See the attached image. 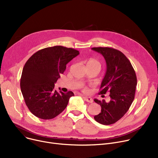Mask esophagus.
<instances>
[{
	"instance_id": "obj_1",
	"label": "esophagus",
	"mask_w": 158,
	"mask_h": 158,
	"mask_svg": "<svg viewBox=\"0 0 158 158\" xmlns=\"http://www.w3.org/2000/svg\"><path fill=\"white\" fill-rule=\"evenodd\" d=\"M82 98H84V100H85V101H86V102H89V103H92V102H93V99H92V98H91V97H83Z\"/></svg>"
}]
</instances>
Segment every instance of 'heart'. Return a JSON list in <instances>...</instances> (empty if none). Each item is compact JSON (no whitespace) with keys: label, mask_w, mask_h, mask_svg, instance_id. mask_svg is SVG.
<instances>
[{"label":"heart","mask_w":158,"mask_h":158,"mask_svg":"<svg viewBox=\"0 0 158 158\" xmlns=\"http://www.w3.org/2000/svg\"><path fill=\"white\" fill-rule=\"evenodd\" d=\"M86 66H89V67H95L98 68L101 70V64L98 61H97L95 59H90L86 63ZM88 89L86 88L84 89V92H86Z\"/></svg>","instance_id":"obj_1"}]
</instances>
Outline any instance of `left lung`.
I'll return each mask as SVG.
<instances>
[{
  "instance_id": "left-lung-1",
  "label": "left lung",
  "mask_w": 158,
  "mask_h": 158,
  "mask_svg": "<svg viewBox=\"0 0 158 158\" xmlns=\"http://www.w3.org/2000/svg\"><path fill=\"white\" fill-rule=\"evenodd\" d=\"M92 49L103 56L107 66L99 94L110 93L109 102L94 99L101 107V112L94 119L103 125H110L123 117L134 101L137 85L136 73L127 57L118 50L110 47Z\"/></svg>"
}]
</instances>
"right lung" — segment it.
<instances>
[{
    "label": "right lung",
    "instance_id": "right-lung-1",
    "mask_svg": "<svg viewBox=\"0 0 158 158\" xmlns=\"http://www.w3.org/2000/svg\"><path fill=\"white\" fill-rule=\"evenodd\" d=\"M79 54L78 51L72 48L47 47L35 53L25 64L20 88L25 102L36 117L52 119L67 106L73 93L58 92L54 84L66 70V64Z\"/></svg>",
    "mask_w": 158,
    "mask_h": 158
}]
</instances>
